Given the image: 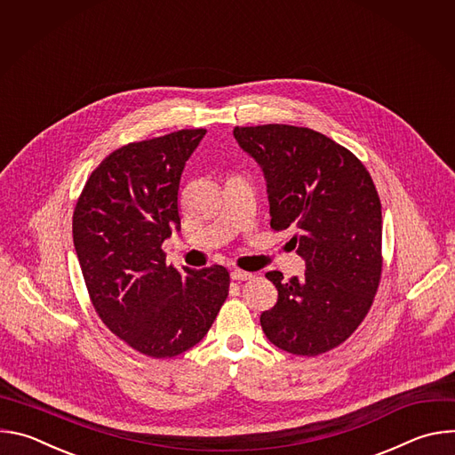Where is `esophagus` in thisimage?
Returning <instances> with one entry per match:
<instances>
[{
  "instance_id": "34e87169",
  "label": "esophagus",
  "mask_w": 455,
  "mask_h": 455,
  "mask_svg": "<svg viewBox=\"0 0 455 455\" xmlns=\"http://www.w3.org/2000/svg\"><path fill=\"white\" fill-rule=\"evenodd\" d=\"M230 277L234 279V281H248V279H251L253 275L250 274V272H244V270H239V268H234L232 272H230Z\"/></svg>"
}]
</instances>
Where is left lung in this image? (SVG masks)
I'll list each match as a JSON object with an SVG mask.
<instances>
[{"instance_id":"8db88e82","label":"left lung","mask_w":455,"mask_h":455,"mask_svg":"<svg viewBox=\"0 0 455 455\" xmlns=\"http://www.w3.org/2000/svg\"><path fill=\"white\" fill-rule=\"evenodd\" d=\"M261 165L270 227L295 230L306 261L300 277H267L279 291L261 328L283 351L318 356L344 344L369 313L381 279V204L365 165L346 148L307 127H234Z\"/></svg>"}]
</instances>
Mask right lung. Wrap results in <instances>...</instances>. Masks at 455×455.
I'll use <instances>...</instances> for the list:
<instances>
[{"instance_id":"obj_1","label":"right lung","mask_w":455,"mask_h":455,"mask_svg":"<svg viewBox=\"0 0 455 455\" xmlns=\"http://www.w3.org/2000/svg\"><path fill=\"white\" fill-rule=\"evenodd\" d=\"M205 133L181 129L118 148L90 174L74 211V244L97 315L151 358L196 346L228 295L227 268L178 272L162 250L180 230V178Z\"/></svg>"}]
</instances>
